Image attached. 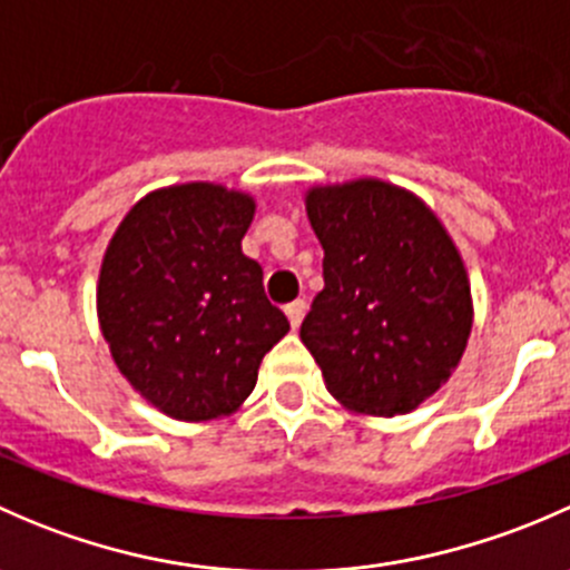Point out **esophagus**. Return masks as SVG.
Here are the masks:
<instances>
[{"label":"esophagus","instance_id":"34e87169","mask_svg":"<svg viewBox=\"0 0 570 570\" xmlns=\"http://www.w3.org/2000/svg\"><path fill=\"white\" fill-rule=\"evenodd\" d=\"M284 312H286V320H289L292 331H297V327H301V322H303V314H306V303L295 301V303H289Z\"/></svg>","mask_w":570,"mask_h":570}]
</instances>
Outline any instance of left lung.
<instances>
[{
    "label": "left lung",
    "mask_w": 570,
    "mask_h": 570,
    "mask_svg": "<svg viewBox=\"0 0 570 570\" xmlns=\"http://www.w3.org/2000/svg\"><path fill=\"white\" fill-rule=\"evenodd\" d=\"M325 289L301 338L350 413L400 416L461 364L474 301L455 239L411 189L375 176L306 189Z\"/></svg>",
    "instance_id": "obj_1"
}]
</instances>
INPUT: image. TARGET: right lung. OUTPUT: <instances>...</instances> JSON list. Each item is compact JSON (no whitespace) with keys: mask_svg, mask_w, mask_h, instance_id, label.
Listing matches in <instances>:
<instances>
[{"mask_svg":"<svg viewBox=\"0 0 570 570\" xmlns=\"http://www.w3.org/2000/svg\"><path fill=\"white\" fill-rule=\"evenodd\" d=\"M256 198L215 181L151 189L101 258L96 314L120 375L176 422L243 407L262 358L289 333L243 253Z\"/></svg>","mask_w":570,"mask_h":570,"instance_id":"obj_1","label":"right lung"}]
</instances>
